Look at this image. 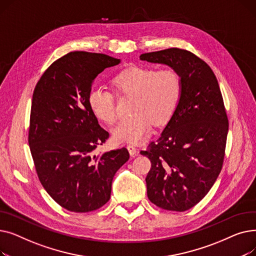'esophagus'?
Wrapping results in <instances>:
<instances>
[{
	"mask_svg": "<svg viewBox=\"0 0 256 256\" xmlns=\"http://www.w3.org/2000/svg\"><path fill=\"white\" fill-rule=\"evenodd\" d=\"M128 152H130V154L132 156H138V150H137V148L134 145H132V144H128Z\"/></svg>",
	"mask_w": 256,
	"mask_h": 256,
	"instance_id": "esophagus-1",
	"label": "esophagus"
}]
</instances>
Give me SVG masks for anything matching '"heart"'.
Here are the masks:
<instances>
[{"label":"heart","mask_w":256,"mask_h":256,"mask_svg":"<svg viewBox=\"0 0 256 256\" xmlns=\"http://www.w3.org/2000/svg\"><path fill=\"white\" fill-rule=\"evenodd\" d=\"M119 96H132V116L121 119L113 128L117 143H139L150 132V124L162 126L169 120L180 102L182 80L173 67L156 70L152 66L132 65L116 74L112 80ZM92 113L102 122L112 124L116 118L115 94L93 85L88 93Z\"/></svg>","instance_id":"b5f03b06"}]
</instances>
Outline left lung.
I'll use <instances>...</instances> for the list:
<instances>
[{
  "label": "left lung",
  "instance_id": "8db88e82",
  "mask_svg": "<svg viewBox=\"0 0 256 256\" xmlns=\"http://www.w3.org/2000/svg\"><path fill=\"white\" fill-rule=\"evenodd\" d=\"M140 59L167 64L182 76L176 111L140 154L152 163L145 178L148 199L163 210L184 212L208 193L223 166L228 117L222 93L210 65L190 50L171 48Z\"/></svg>",
  "mask_w": 256,
  "mask_h": 256
}]
</instances>
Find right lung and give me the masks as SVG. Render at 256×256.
Wrapping results in <instances>:
<instances>
[{
    "label": "right lung",
    "mask_w": 256,
    "mask_h": 256,
    "mask_svg": "<svg viewBox=\"0 0 256 256\" xmlns=\"http://www.w3.org/2000/svg\"><path fill=\"white\" fill-rule=\"evenodd\" d=\"M119 63L104 54L70 52L52 62L35 86L31 154L42 186L67 210L88 212L104 206L115 173L130 158L126 147L94 154L109 132L88 104L94 78Z\"/></svg>",
    "instance_id": "obj_1"
}]
</instances>
